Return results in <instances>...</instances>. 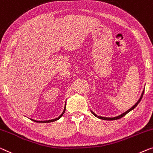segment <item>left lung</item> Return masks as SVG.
<instances>
[{
    "mask_svg": "<svg viewBox=\"0 0 153 153\" xmlns=\"http://www.w3.org/2000/svg\"><path fill=\"white\" fill-rule=\"evenodd\" d=\"M143 93H144V91H143V93H142V95H141V97L140 98V100H138V102H137V103L135 104V105H134L133 107H132V108H131L130 109H128V110L127 111H126V112L125 113H124L123 114H122V115H119V116H117V117H101V116H97L96 114H95L93 112V111H91V113H92L93 115H94L95 117H98V118H100V119H102V120H118V119H120V118H121V117H124V115H126V114L128 113V112H130V111H132L133 110V109H134L135 108V107L137 106V104L140 103V101H141V100H142V97H143Z\"/></svg>",
    "mask_w": 153,
    "mask_h": 153,
    "instance_id": "8db88e82",
    "label": "left lung"
}]
</instances>
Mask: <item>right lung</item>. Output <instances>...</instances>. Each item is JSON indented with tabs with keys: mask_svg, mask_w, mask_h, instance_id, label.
<instances>
[{
	"mask_svg": "<svg viewBox=\"0 0 153 153\" xmlns=\"http://www.w3.org/2000/svg\"><path fill=\"white\" fill-rule=\"evenodd\" d=\"M65 106H66V104H65ZM65 110H66V106H65V109H64V111H63V113L61 114V115L59 116V117H58V118H56V119H53V120H47V121H36V120H33V122H39V123H49V122H55V121H56V120H59L60 119V118L62 117V116L63 115V114L65 113Z\"/></svg>",
	"mask_w": 153,
	"mask_h": 153,
	"instance_id": "right-lung-1",
	"label": "right lung"
}]
</instances>
